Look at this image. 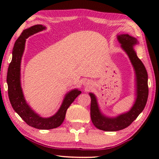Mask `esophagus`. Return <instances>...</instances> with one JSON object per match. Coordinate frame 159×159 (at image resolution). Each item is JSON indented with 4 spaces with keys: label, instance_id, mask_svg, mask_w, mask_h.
Segmentation results:
<instances>
[{
    "label": "esophagus",
    "instance_id": "esophagus-1",
    "mask_svg": "<svg viewBox=\"0 0 159 159\" xmlns=\"http://www.w3.org/2000/svg\"><path fill=\"white\" fill-rule=\"evenodd\" d=\"M87 83H88V84H90V82L88 81V82H87Z\"/></svg>",
    "mask_w": 159,
    "mask_h": 159
}]
</instances>
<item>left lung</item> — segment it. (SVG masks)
Masks as SVG:
<instances>
[{"mask_svg":"<svg viewBox=\"0 0 159 159\" xmlns=\"http://www.w3.org/2000/svg\"><path fill=\"white\" fill-rule=\"evenodd\" d=\"M117 39L121 43V47L129 56L135 71L137 98L133 106L129 111L111 118L102 114L95 95L93 93H89L91 98L90 116L92 122L98 129L107 132L119 131L131 125L144 109L148 97L147 71L133 48L134 45L138 43V40L128 34H119L117 36Z\"/></svg>","mask_w":159,"mask_h":159,"instance_id":"8db88e82","label":"left lung"}]
</instances>
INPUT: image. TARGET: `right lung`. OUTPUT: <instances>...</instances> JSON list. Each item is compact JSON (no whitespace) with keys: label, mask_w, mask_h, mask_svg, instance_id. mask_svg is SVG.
<instances>
[{"label":"right lung","mask_w":159,"mask_h":159,"mask_svg":"<svg viewBox=\"0 0 159 159\" xmlns=\"http://www.w3.org/2000/svg\"><path fill=\"white\" fill-rule=\"evenodd\" d=\"M45 29L44 26L37 25L24 30L15 42L12 52V60L7 73L8 94L13 108L28 125L39 129H51L59 127L64 120L67 108L76 98L81 94V91L77 89L69 92L65 95L57 113L49 118H43L39 116L26 102L20 82L21 60L25 50L26 39Z\"/></svg>","instance_id":"right-lung-1"}]
</instances>
